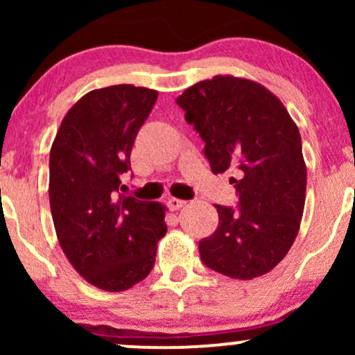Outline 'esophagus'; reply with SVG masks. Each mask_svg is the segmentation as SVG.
Segmentation results:
<instances>
[{
    "label": "esophagus",
    "mask_w": 355,
    "mask_h": 355,
    "mask_svg": "<svg viewBox=\"0 0 355 355\" xmlns=\"http://www.w3.org/2000/svg\"><path fill=\"white\" fill-rule=\"evenodd\" d=\"M185 200H180V198H175V197H170L168 202H166V205H168L170 210H178L182 209L183 205H185Z\"/></svg>",
    "instance_id": "1"
}]
</instances>
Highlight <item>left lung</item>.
Listing matches in <instances>:
<instances>
[{"mask_svg":"<svg viewBox=\"0 0 355 355\" xmlns=\"http://www.w3.org/2000/svg\"><path fill=\"white\" fill-rule=\"evenodd\" d=\"M177 105L205 141L211 172L235 170L237 205H215L218 227L198 242L202 262L232 279L267 274L287 255L302 218L307 170L299 128L267 88L235 76L200 81Z\"/></svg>","mask_w":355,"mask_h":355,"instance_id":"8db88e82","label":"left lung"}]
</instances>
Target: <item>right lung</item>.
Returning <instances> with one entry per match:
<instances>
[{
  "instance_id": "add662e5",
  "label": "right lung",
  "mask_w": 355,
  "mask_h": 355,
  "mask_svg": "<svg viewBox=\"0 0 355 355\" xmlns=\"http://www.w3.org/2000/svg\"><path fill=\"white\" fill-rule=\"evenodd\" d=\"M155 89L113 85L93 89L61 121L50 152V207L56 235L76 272L120 292L152 272L166 234L158 202L120 193V177L152 112Z\"/></svg>"
}]
</instances>
